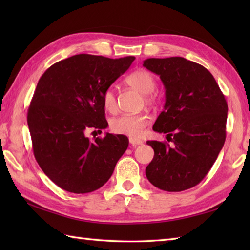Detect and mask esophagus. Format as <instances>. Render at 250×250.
<instances>
[{"mask_svg":"<svg viewBox=\"0 0 250 250\" xmlns=\"http://www.w3.org/2000/svg\"><path fill=\"white\" fill-rule=\"evenodd\" d=\"M129 142L132 146H139V145L143 144V141H141L139 139H135V137H130Z\"/></svg>","mask_w":250,"mask_h":250,"instance_id":"34e87169","label":"esophagus"}]
</instances>
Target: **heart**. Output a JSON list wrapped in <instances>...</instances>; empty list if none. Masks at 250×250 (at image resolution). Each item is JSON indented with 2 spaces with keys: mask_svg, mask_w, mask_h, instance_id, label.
Segmentation results:
<instances>
[{
  "mask_svg": "<svg viewBox=\"0 0 250 250\" xmlns=\"http://www.w3.org/2000/svg\"><path fill=\"white\" fill-rule=\"evenodd\" d=\"M126 83L134 89L139 90L146 95L147 102L155 101L156 95L153 90L157 87L156 77L152 73L147 70H137L125 78ZM102 102L104 108L107 111H114L116 109V95L114 90L109 88L105 90L102 95ZM150 124V117L147 114H134V115H120L110 121V130L117 134H124L128 136H140L146 126Z\"/></svg>",
  "mask_w": 250,
  "mask_h": 250,
  "instance_id": "b5f03b06",
  "label": "heart"
}]
</instances>
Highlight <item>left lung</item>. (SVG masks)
<instances>
[{"label":"left lung","instance_id":"obj_1","mask_svg":"<svg viewBox=\"0 0 250 250\" xmlns=\"http://www.w3.org/2000/svg\"><path fill=\"white\" fill-rule=\"evenodd\" d=\"M160 76L166 104L153 131L167 133V143L148 141L155 156L146 176L155 187L178 192L192 188L213 167L226 141L228 104L214 76L182 57L144 61Z\"/></svg>","mask_w":250,"mask_h":250}]
</instances>
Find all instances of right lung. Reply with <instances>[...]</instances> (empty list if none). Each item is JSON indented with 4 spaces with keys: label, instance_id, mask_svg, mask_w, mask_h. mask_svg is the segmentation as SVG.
<instances>
[{
    "label": "right lung",
    "instance_id": "obj_1",
    "mask_svg": "<svg viewBox=\"0 0 250 250\" xmlns=\"http://www.w3.org/2000/svg\"><path fill=\"white\" fill-rule=\"evenodd\" d=\"M134 59L75 55L40 78L28 110L33 153L61 189L79 194L101 188L128 148L125 135L106 133L90 141L86 133L108 125L102 95Z\"/></svg>",
    "mask_w": 250,
    "mask_h": 250
}]
</instances>
